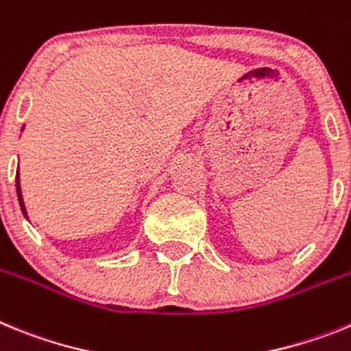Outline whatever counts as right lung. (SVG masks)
<instances>
[{"label": "right lung", "instance_id": "1", "mask_svg": "<svg viewBox=\"0 0 351 351\" xmlns=\"http://www.w3.org/2000/svg\"><path fill=\"white\" fill-rule=\"evenodd\" d=\"M15 189H17V197H19V205H21V210H23L24 217H26V208H24L23 194H21V185H19V169H17V175H15Z\"/></svg>", "mask_w": 351, "mask_h": 351}]
</instances>
